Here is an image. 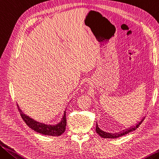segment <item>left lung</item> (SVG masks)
I'll list each match as a JSON object with an SVG mask.
<instances>
[{
	"instance_id": "1",
	"label": "left lung",
	"mask_w": 159,
	"mask_h": 159,
	"mask_svg": "<svg viewBox=\"0 0 159 159\" xmlns=\"http://www.w3.org/2000/svg\"><path fill=\"white\" fill-rule=\"evenodd\" d=\"M144 117L145 116H143L142 119L140 120L139 121L137 122V123L134 125L133 126H131L128 127V128H126L123 129V130H122L119 132H116V133H112V132H105L101 129L99 126L98 125V123H97V127H96V131H97V133L100 135L101 137H103V138H108V139H114V138H118V137H122L123 136V135L126 134H128L129 132H132L136 129L137 127H138L140 124L142 123V122L144 120Z\"/></svg>"
}]
</instances>
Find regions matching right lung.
Returning <instances> with one entry per match:
<instances>
[{
	"label": "right lung",
	"instance_id": "add662e5",
	"mask_svg": "<svg viewBox=\"0 0 159 159\" xmlns=\"http://www.w3.org/2000/svg\"><path fill=\"white\" fill-rule=\"evenodd\" d=\"M18 110H19L21 117H22L23 120H24L26 124L32 129L33 130L38 132V133L45 134V135H50V136L53 137H58L61 135L64 132L66 131V110H65L63 113V116H62V118L60 120L59 123L57 124H46L44 123H41V122L36 121L34 119L31 118L27 114L24 113V111L21 110L19 105L17 104Z\"/></svg>",
	"mask_w": 159,
	"mask_h": 159
}]
</instances>
